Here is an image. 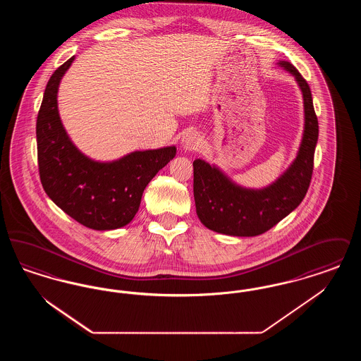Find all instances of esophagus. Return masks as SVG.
Here are the masks:
<instances>
[{
    "label": "esophagus",
    "instance_id": "obj_1",
    "mask_svg": "<svg viewBox=\"0 0 361 361\" xmlns=\"http://www.w3.org/2000/svg\"><path fill=\"white\" fill-rule=\"evenodd\" d=\"M202 137L197 133H188L181 137V147L185 152H193L202 147Z\"/></svg>",
    "mask_w": 361,
    "mask_h": 361
}]
</instances>
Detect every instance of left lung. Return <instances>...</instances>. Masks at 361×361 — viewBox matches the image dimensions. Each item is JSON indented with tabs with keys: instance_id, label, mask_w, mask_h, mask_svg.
Instances as JSON below:
<instances>
[{
	"instance_id": "8db88e82",
	"label": "left lung",
	"mask_w": 361,
	"mask_h": 361,
	"mask_svg": "<svg viewBox=\"0 0 361 361\" xmlns=\"http://www.w3.org/2000/svg\"><path fill=\"white\" fill-rule=\"evenodd\" d=\"M277 66L290 73L303 97L305 127L298 154L274 183L262 188L237 184L215 164L193 161V196L196 214L207 228L233 237H256L290 215L309 189L314 152L318 142V119L306 80L290 62Z\"/></svg>"
}]
</instances>
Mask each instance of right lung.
Returning <instances> with one entry per match:
<instances>
[{
  "label": "right lung",
  "mask_w": 361,
  "mask_h": 361,
  "mask_svg": "<svg viewBox=\"0 0 361 361\" xmlns=\"http://www.w3.org/2000/svg\"><path fill=\"white\" fill-rule=\"evenodd\" d=\"M74 56L54 71L36 121L42 185L52 202L78 224L115 230L130 224L143 190L176 155V146L137 150L114 161H96L70 139L58 109L59 84Z\"/></svg>",
  "instance_id": "obj_1"
}]
</instances>
